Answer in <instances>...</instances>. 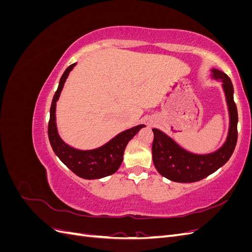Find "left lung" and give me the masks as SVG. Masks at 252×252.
Here are the masks:
<instances>
[{"instance_id": "obj_1", "label": "left lung", "mask_w": 252, "mask_h": 252, "mask_svg": "<svg viewBox=\"0 0 252 252\" xmlns=\"http://www.w3.org/2000/svg\"><path fill=\"white\" fill-rule=\"evenodd\" d=\"M211 78L222 82L229 113V128L224 144L210 154H192L157 128L154 131L152 159L157 170L166 179L178 183H192L208 177L222 167L232 156L238 141V109L233 101V86L228 75L212 68Z\"/></svg>"}]
</instances>
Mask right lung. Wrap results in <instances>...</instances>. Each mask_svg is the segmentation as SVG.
Instances as JSON below:
<instances>
[{
    "label": "right lung",
    "instance_id": "add662e5",
    "mask_svg": "<svg viewBox=\"0 0 252 252\" xmlns=\"http://www.w3.org/2000/svg\"><path fill=\"white\" fill-rule=\"evenodd\" d=\"M75 65H77V63L70 65L64 71L63 75L60 79L59 87L55 95H53L48 123V138L52 150L73 173L86 180L102 179L114 173L119 169V167L123 162L124 151L128 142L142 128H144L145 125L141 124L122 131L109 142L94 149L81 150L66 144L58 131L56 107L61 93L63 90L64 84L68 75H69V72L73 69Z\"/></svg>",
    "mask_w": 252,
    "mask_h": 252
}]
</instances>
